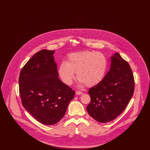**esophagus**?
Here are the masks:
<instances>
[{
  "label": "esophagus",
  "instance_id": "esophagus-1",
  "mask_svg": "<svg viewBox=\"0 0 150 150\" xmlns=\"http://www.w3.org/2000/svg\"><path fill=\"white\" fill-rule=\"evenodd\" d=\"M76 94L77 95H81V94H83V92H81V91H76Z\"/></svg>",
  "mask_w": 150,
  "mask_h": 150
}]
</instances>
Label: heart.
Here are the masks:
<instances>
[{"label":"heart","mask_w":150,"mask_h":150,"mask_svg":"<svg viewBox=\"0 0 150 150\" xmlns=\"http://www.w3.org/2000/svg\"><path fill=\"white\" fill-rule=\"evenodd\" d=\"M107 58L100 52L83 51L69 54L66 62L61 63L58 69L60 78L67 86H71L75 79L81 85L93 87L102 81L107 70Z\"/></svg>","instance_id":"1"}]
</instances>
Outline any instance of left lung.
<instances>
[{
    "label": "left lung",
    "instance_id": "1",
    "mask_svg": "<svg viewBox=\"0 0 150 150\" xmlns=\"http://www.w3.org/2000/svg\"><path fill=\"white\" fill-rule=\"evenodd\" d=\"M109 71L102 81L89 89L88 112L100 122L115 119L125 110L134 91V79L128 63L118 53L111 57Z\"/></svg>",
    "mask_w": 150,
    "mask_h": 150
}]
</instances>
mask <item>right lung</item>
<instances>
[{"mask_svg":"<svg viewBox=\"0 0 150 150\" xmlns=\"http://www.w3.org/2000/svg\"><path fill=\"white\" fill-rule=\"evenodd\" d=\"M54 53L46 50L37 52L22 67L18 80L23 106L47 125L62 119L75 93L58 78Z\"/></svg>","mask_w":150,"mask_h":150,"instance_id":"obj_1","label":"right lung"}]
</instances>
